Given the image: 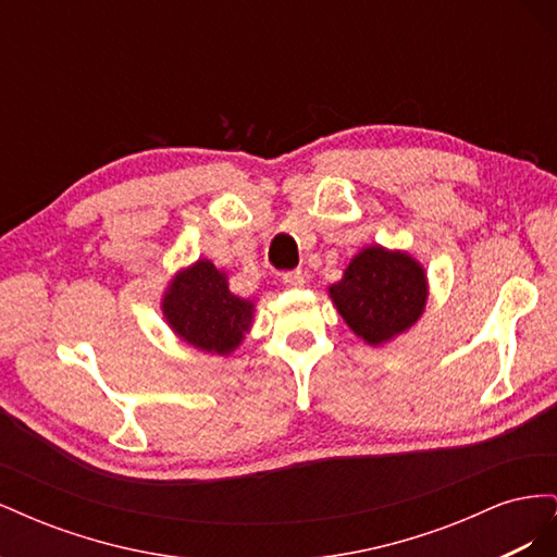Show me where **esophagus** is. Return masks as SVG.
I'll list each match as a JSON object with an SVG mask.
<instances>
[{
  "instance_id": "34e87169",
  "label": "esophagus",
  "mask_w": 557,
  "mask_h": 557,
  "mask_svg": "<svg viewBox=\"0 0 557 557\" xmlns=\"http://www.w3.org/2000/svg\"><path fill=\"white\" fill-rule=\"evenodd\" d=\"M283 285L285 288H305L307 276L301 272H288V274H283Z\"/></svg>"
}]
</instances>
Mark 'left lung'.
Listing matches in <instances>:
<instances>
[{
	"label": "left lung",
	"mask_w": 557,
	"mask_h": 557,
	"mask_svg": "<svg viewBox=\"0 0 557 557\" xmlns=\"http://www.w3.org/2000/svg\"><path fill=\"white\" fill-rule=\"evenodd\" d=\"M327 295L352 334L369 346H387L425 313L430 283L409 250L374 244L350 258Z\"/></svg>",
	"instance_id": "obj_1"
}]
</instances>
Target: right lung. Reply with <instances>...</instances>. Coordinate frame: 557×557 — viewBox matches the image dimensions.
Segmentation results:
<instances>
[{
  "mask_svg": "<svg viewBox=\"0 0 557 557\" xmlns=\"http://www.w3.org/2000/svg\"><path fill=\"white\" fill-rule=\"evenodd\" d=\"M160 311L183 344L211 356H230L252 327L256 301L234 295L225 269L199 258L166 283Z\"/></svg>",
  "mask_w": 557,
  "mask_h": 557,
  "instance_id": "1",
  "label": "right lung"
}]
</instances>
